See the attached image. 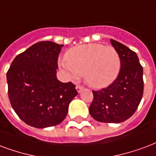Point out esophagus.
<instances>
[{
    "instance_id": "1",
    "label": "esophagus",
    "mask_w": 156,
    "mask_h": 156,
    "mask_svg": "<svg viewBox=\"0 0 156 156\" xmlns=\"http://www.w3.org/2000/svg\"><path fill=\"white\" fill-rule=\"evenodd\" d=\"M76 89L78 91V93H80L82 90H83V87L80 86V85H77V86H76Z\"/></svg>"
}]
</instances>
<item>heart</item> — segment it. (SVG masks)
I'll use <instances>...</instances> for the list:
<instances>
[{
  "label": "heart",
  "instance_id": "heart-1",
  "mask_svg": "<svg viewBox=\"0 0 156 156\" xmlns=\"http://www.w3.org/2000/svg\"><path fill=\"white\" fill-rule=\"evenodd\" d=\"M60 66L71 78L83 74L85 82L95 88L107 87L121 69L119 54L112 46L88 44L69 49Z\"/></svg>",
  "mask_w": 156,
  "mask_h": 156
}]
</instances>
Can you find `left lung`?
<instances>
[{
	"instance_id": "8db88e82",
	"label": "left lung",
	"mask_w": 156,
	"mask_h": 156,
	"mask_svg": "<svg viewBox=\"0 0 156 156\" xmlns=\"http://www.w3.org/2000/svg\"><path fill=\"white\" fill-rule=\"evenodd\" d=\"M111 43L119 54L121 69L115 81L106 88L93 91L89 113L105 123H120L136 111L144 91L143 68L134 51L116 40Z\"/></svg>"
}]
</instances>
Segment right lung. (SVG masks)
I'll return each mask as SVG.
<instances>
[{"label": "right lung", "mask_w": 156, "mask_h": 156, "mask_svg": "<svg viewBox=\"0 0 156 156\" xmlns=\"http://www.w3.org/2000/svg\"><path fill=\"white\" fill-rule=\"evenodd\" d=\"M63 44L41 41L15 58L6 73L11 107L27 125L56 126L66 117L75 85L56 77L58 58Z\"/></svg>", "instance_id": "right-lung-1"}]
</instances>
